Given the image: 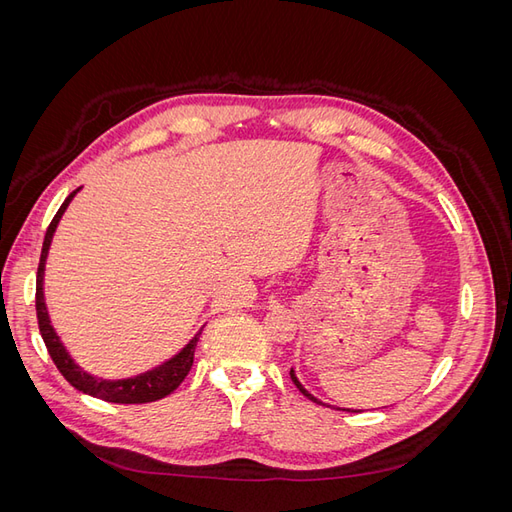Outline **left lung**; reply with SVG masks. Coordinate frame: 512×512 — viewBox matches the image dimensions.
Listing matches in <instances>:
<instances>
[{
	"label": "left lung",
	"instance_id": "8db88e82",
	"mask_svg": "<svg viewBox=\"0 0 512 512\" xmlns=\"http://www.w3.org/2000/svg\"><path fill=\"white\" fill-rule=\"evenodd\" d=\"M290 378H292V382H294V386H297V389H299V391H301V393H303V395H305V397H307V399H312V401H314V404H322V401H320V399H318V397H314V395H312V393H309V391H307V389H305V386H303V384H301V382H299V378H297V374H294V369H290ZM322 406H324V404H322ZM339 410H348V412H350V408H339Z\"/></svg>",
	"mask_w": 512,
	"mask_h": 512
}]
</instances>
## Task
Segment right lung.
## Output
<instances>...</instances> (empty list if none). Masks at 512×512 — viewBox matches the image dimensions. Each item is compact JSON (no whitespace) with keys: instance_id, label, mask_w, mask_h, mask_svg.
Listing matches in <instances>:
<instances>
[{"instance_id":"add662e5","label":"right lung","mask_w":512,"mask_h":512,"mask_svg":"<svg viewBox=\"0 0 512 512\" xmlns=\"http://www.w3.org/2000/svg\"><path fill=\"white\" fill-rule=\"evenodd\" d=\"M79 192H81V188L74 190L64 200V205L59 207L49 230H46L44 243H42L38 277H36V314H38V327H40L42 339L46 344V350H49L53 363L61 371V376H64L76 391H81L85 395L111 401V404H147V401L162 399V397L173 393L177 386L183 382V378L188 376V371L192 369V363H194V350H196V344H198V337H200V333H203V329H200L177 354L170 356V359H166L158 367L147 369V371H143V374H136L132 378L106 380V378L91 376L89 371H85L79 363L72 359L70 352L66 350L64 342H61V337L57 335L55 327L51 324L49 307H46V301H44L46 258H49V250H51V243H53V237H55V230H57L61 218H64L68 205L72 203V198Z\"/></svg>"}]
</instances>
